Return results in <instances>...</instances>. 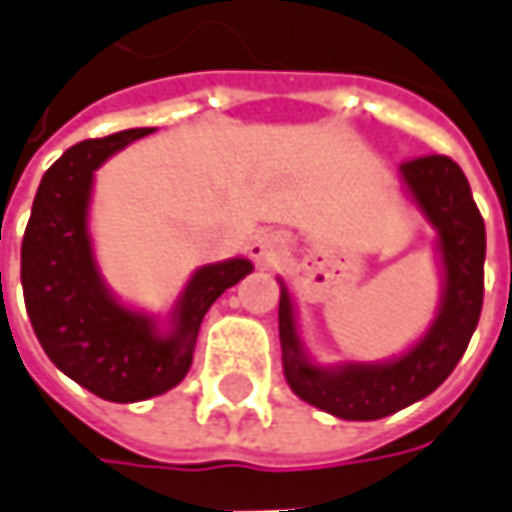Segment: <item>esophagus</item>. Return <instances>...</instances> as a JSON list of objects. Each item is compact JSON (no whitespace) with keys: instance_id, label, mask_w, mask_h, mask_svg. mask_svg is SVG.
<instances>
[{"instance_id":"esophagus-1","label":"esophagus","mask_w":512,"mask_h":512,"mask_svg":"<svg viewBox=\"0 0 512 512\" xmlns=\"http://www.w3.org/2000/svg\"><path fill=\"white\" fill-rule=\"evenodd\" d=\"M291 240L286 232H266V235H260L255 240V246H252V255L263 263V266H272L277 263L280 257L289 252Z\"/></svg>"}]
</instances>
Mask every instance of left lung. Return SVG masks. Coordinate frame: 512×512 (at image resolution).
<instances>
[{"label":"left lung","instance_id":"left-lung-1","mask_svg":"<svg viewBox=\"0 0 512 512\" xmlns=\"http://www.w3.org/2000/svg\"><path fill=\"white\" fill-rule=\"evenodd\" d=\"M411 198L439 235L445 266L442 306L431 331L399 360L320 368L306 357L286 283H280V348L291 391L303 402L340 419H382L433 394L476 331L485 297V221L462 167L448 155H422L399 164Z\"/></svg>","mask_w":512,"mask_h":512}]
</instances>
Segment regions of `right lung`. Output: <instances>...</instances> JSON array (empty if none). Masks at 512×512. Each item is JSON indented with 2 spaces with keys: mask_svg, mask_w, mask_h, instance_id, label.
<instances>
[{
  "mask_svg": "<svg viewBox=\"0 0 512 512\" xmlns=\"http://www.w3.org/2000/svg\"><path fill=\"white\" fill-rule=\"evenodd\" d=\"M150 127L87 138L47 169L22 238V291L30 326L50 362L81 388L110 402L164 394L186 377L203 314L252 272L246 257L203 266L172 311V331L124 309L104 289L87 235V203L96 172L113 152Z\"/></svg>",
  "mask_w": 512,
  "mask_h": 512,
  "instance_id": "obj_1",
  "label": "right lung"
}]
</instances>
